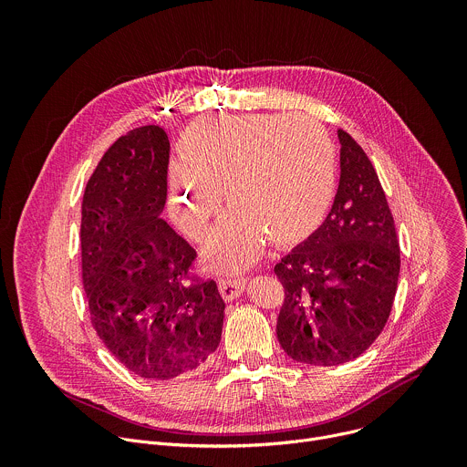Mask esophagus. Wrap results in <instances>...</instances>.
<instances>
[{"label":"esophagus","instance_id":"obj_1","mask_svg":"<svg viewBox=\"0 0 467 467\" xmlns=\"http://www.w3.org/2000/svg\"><path fill=\"white\" fill-rule=\"evenodd\" d=\"M222 297L225 301H234L236 297H240L244 294L245 288V279H222L218 283Z\"/></svg>","mask_w":467,"mask_h":467}]
</instances>
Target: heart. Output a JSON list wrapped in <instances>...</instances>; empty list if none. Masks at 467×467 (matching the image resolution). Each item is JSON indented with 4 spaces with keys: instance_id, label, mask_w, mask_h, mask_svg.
<instances>
[{
    "instance_id": "b5f03b06",
    "label": "heart",
    "mask_w": 467,
    "mask_h": 467,
    "mask_svg": "<svg viewBox=\"0 0 467 467\" xmlns=\"http://www.w3.org/2000/svg\"><path fill=\"white\" fill-rule=\"evenodd\" d=\"M337 153L308 116H222L195 127L182 164L170 170V209L192 238L207 236L222 209L234 213L211 245L213 264L240 272L265 238L296 244L323 222L335 193Z\"/></svg>"
}]
</instances>
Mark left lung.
<instances>
[{"mask_svg":"<svg viewBox=\"0 0 467 467\" xmlns=\"http://www.w3.org/2000/svg\"><path fill=\"white\" fill-rule=\"evenodd\" d=\"M340 182L325 222L277 265L285 303L277 338L296 362L360 357L391 312L401 254L384 190L364 150L338 130Z\"/></svg>","mask_w":467,"mask_h":467,"instance_id":"1","label":"left lung"}]
</instances>
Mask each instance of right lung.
<instances>
[{"label":"right lung","instance_id":"add662e5","mask_svg":"<svg viewBox=\"0 0 467 467\" xmlns=\"http://www.w3.org/2000/svg\"><path fill=\"white\" fill-rule=\"evenodd\" d=\"M170 140L159 125L118 139L92 173L81 213L83 285L105 348L142 379L170 380L220 346L214 281L188 283L195 251L162 218Z\"/></svg>","mask_w":467,"mask_h":467}]
</instances>
